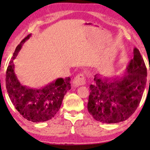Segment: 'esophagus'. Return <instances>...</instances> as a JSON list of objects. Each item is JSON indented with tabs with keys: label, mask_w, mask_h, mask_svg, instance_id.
<instances>
[{
	"label": "esophagus",
	"mask_w": 150,
	"mask_h": 150,
	"mask_svg": "<svg viewBox=\"0 0 150 150\" xmlns=\"http://www.w3.org/2000/svg\"><path fill=\"white\" fill-rule=\"evenodd\" d=\"M86 83V79L85 75L83 74H79L74 78L73 81V84L75 87H79V86L85 85Z\"/></svg>",
	"instance_id": "1"
}]
</instances>
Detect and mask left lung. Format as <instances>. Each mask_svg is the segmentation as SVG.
Returning a JSON list of instances; mask_svg holds the SVG:
<instances>
[{
	"instance_id": "1",
	"label": "left lung",
	"mask_w": 150,
	"mask_h": 150,
	"mask_svg": "<svg viewBox=\"0 0 150 150\" xmlns=\"http://www.w3.org/2000/svg\"><path fill=\"white\" fill-rule=\"evenodd\" d=\"M147 69L137 48L134 49L124 75L120 78L103 77L96 74L90 85L88 111L96 120L118 123L126 120L138 108L145 89Z\"/></svg>"
}]
</instances>
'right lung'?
I'll use <instances>...</instances> for the list:
<instances>
[{"label": "right lung", "mask_w": 150, "mask_h": 150, "mask_svg": "<svg viewBox=\"0 0 150 150\" xmlns=\"http://www.w3.org/2000/svg\"><path fill=\"white\" fill-rule=\"evenodd\" d=\"M31 34L22 40L15 50L6 73L7 93L15 108L24 118L33 122L52 119L59 110L65 95L71 89L70 77L59 78L40 88L21 85L14 73L13 59Z\"/></svg>", "instance_id": "obj_1"}]
</instances>
